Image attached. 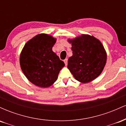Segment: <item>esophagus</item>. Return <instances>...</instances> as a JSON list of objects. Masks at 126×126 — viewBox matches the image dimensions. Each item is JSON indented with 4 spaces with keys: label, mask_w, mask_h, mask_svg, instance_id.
<instances>
[{
    "label": "esophagus",
    "mask_w": 126,
    "mask_h": 126,
    "mask_svg": "<svg viewBox=\"0 0 126 126\" xmlns=\"http://www.w3.org/2000/svg\"><path fill=\"white\" fill-rule=\"evenodd\" d=\"M67 59H64V64H65V65H67Z\"/></svg>",
    "instance_id": "34e87169"
}]
</instances>
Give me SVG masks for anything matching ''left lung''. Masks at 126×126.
<instances>
[{
	"mask_svg": "<svg viewBox=\"0 0 126 126\" xmlns=\"http://www.w3.org/2000/svg\"><path fill=\"white\" fill-rule=\"evenodd\" d=\"M73 55L68 60L67 68L76 80L88 83L99 76L107 62V53L101 41L94 36L82 34L68 39Z\"/></svg>",
	"mask_w": 126,
	"mask_h": 126,
	"instance_id": "1",
	"label": "left lung"
}]
</instances>
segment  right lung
Wrapping results in <instances>:
<instances>
[{
	"label": "right lung",
	"mask_w": 126,
	"mask_h": 126,
	"mask_svg": "<svg viewBox=\"0 0 126 126\" xmlns=\"http://www.w3.org/2000/svg\"><path fill=\"white\" fill-rule=\"evenodd\" d=\"M56 38L38 34L27 42L20 54V66L26 78L41 88L51 86L58 78L64 62L52 50Z\"/></svg>",
	"instance_id": "right-lung-1"
}]
</instances>
